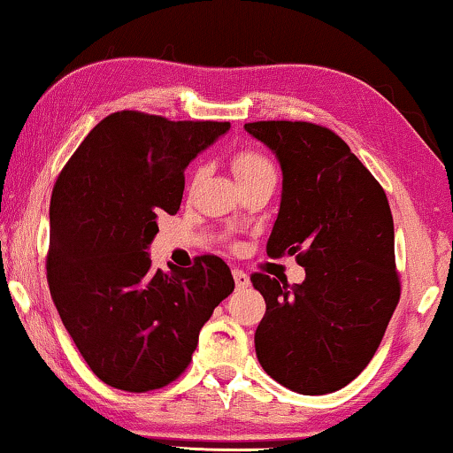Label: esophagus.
<instances>
[{
	"instance_id": "esophagus-1",
	"label": "esophagus",
	"mask_w": 453,
	"mask_h": 453,
	"mask_svg": "<svg viewBox=\"0 0 453 453\" xmlns=\"http://www.w3.org/2000/svg\"><path fill=\"white\" fill-rule=\"evenodd\" d=\"M233 278H234V284H237L239 290H245V288L251 284V281H249V275L242 270H233Z\"/></svg>"
}]
</instances>
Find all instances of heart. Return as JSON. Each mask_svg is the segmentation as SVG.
Listing matches in <instances>:
<instances>
[{"label":"heart","instance_id":"obj_1","mask_svg":"<svg viewBox=\"0 0 453 453\" xmlns=\"http://www.w3.org/2000/svg\"><path fill=\"white\" fill-rule=\"evenodd\" d=\"M231 165L241 183L251 181L255 178H259V175L273 173L272 161L255 149H241L237 153H233Z\"/></svg>","mask_w":453,"mask_h":453}]
</instances>
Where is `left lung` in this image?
I'll return each instance as SVG.
<instances>
[{
	"label": "left lung",
	"instance_id": "left-lung-1",
	"mask_svg": "<svg viewBox=\"0 0 453 453\" xmlns=\"http://www.w3.org/2000/svg\"><path fill=\"white\" fill-rule=\"evenodd\" d=\"M245 130L278 155L284 173L267 255H296L306 272L292 286L251 273L265 300L257 359L300 395L335 392L370 364L401 300L388 198L326 127L261 120Z\"/></svg>",
	"mask_w": 453,
	"mask_h": 453
}]
</instances>
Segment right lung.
Segmentation results:
<instances>
[{
  "mask_svg": "<svg viewBox=\"0 0 453 453\" xmlns=\"http://www.w3.org/2000/svg\"><path fill=\"white\" fill-rule=\"evenodd\" d=\"M228 122L120 110L91 128L50 196L47 280L77 349L102 382L149 392L178 380L200 329L234 290L228 265L153 270L147 247L161 214H178L183 172Z\"/></svg>",
  "mask_w": 453,
  "mask_h": 453,
  "instance_id": "right-lung-1",
  "label": "right lung"
}]
</instances>
